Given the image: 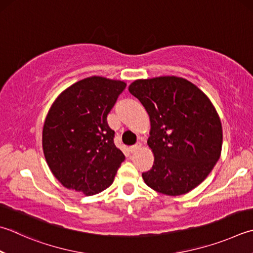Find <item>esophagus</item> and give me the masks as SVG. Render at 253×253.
Instances as JSON below:
<instances>
[{"label": "esophagus", "instance_id": "1", "mask_svg": "<svg viewBox=\"0 0 253 253\" xmlns=\"http://www.w3.org/2000/svg\"><path fill=\"white\" fill-rule=\"evenodd\" d=\"M141 148V144L140 142H138V144H136V145H134V146H130V151L131 153H135V151H137V150H139Z\"/></svg>", "mask_w": 253, "mask_h": 253}]
</instances>
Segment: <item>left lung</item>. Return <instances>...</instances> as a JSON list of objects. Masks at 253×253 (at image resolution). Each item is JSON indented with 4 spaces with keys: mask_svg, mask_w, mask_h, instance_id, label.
<instances>
[{
    "mask_svg": "<svg viewBox=\"0 0 253 253\" xmlns=\"http://www.w3.org/2000/svg\"><path fill=\"white\" fill-rule=\"evenodd\" d=\"M128 90L150 119L147 144L155 159L142 173L146 185L167 196L195 189L221 155V122L208 96L178 76L136 80Z\"/></svg>",
    "mask_w": 253,
    "mask_h": 253,
    "instance_id": "obj_1",
    "label": "left lung"
}]
</instances>
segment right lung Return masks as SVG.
Masks as SVG:
<instances>
[{
  "label": "right lung",
  "instance_id": "1",
  "mask_svg": "<svg viewBox=\"0 0 253 253\" xmlns=\"http://www.w3.org/2000/svg\"><path fill=\"white\" fill-rule=\"evenodd\" d=\"M124 81L91 76L57 96L45 118L42 146L54 177L85 196L112 185L125 156L114 144L107 115L125 89Z\"/></svg>",
  "mask_w": 253,
  "mask_h": 253
}]
</instances>
